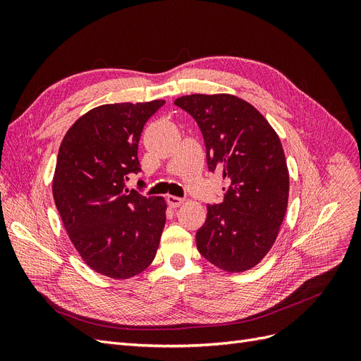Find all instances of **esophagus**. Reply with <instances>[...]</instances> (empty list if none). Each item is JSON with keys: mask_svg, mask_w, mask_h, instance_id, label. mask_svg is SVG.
Here are the masks:
<instances>
[{"mask_svg": "<svg viewBox=\"0 0 361 361\" xmlns=\"http://www.w3.org/2000/svg\"><path fill=\"white\" fill-rule=\"evenodd\" d=\"M167 202H169V204H170L171 207H179L185 200L180 199V197H176V195H169Z\"/></svg>", "mask_w": 361, "mask_h": 361, "instance_id": "obj_1", "label": "esophagus"}]
</instances>
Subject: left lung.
<instances>
[{
  "instance_id": "8db88e82",
  "label": "left lung",
  "mask_w": 361,
  "mask_h": 361,
  "mask_svg": "<svg viewBox=\"0 0 361 361\" xmlns=\"http://www.w3.org/2000/svg\"><path fill=\"white\" fill-rule=\"evenodd\" d=\"M180 106L197 122L207 169L223 174L221 203L207 204L195 233L200 255L227 272L256 267L276 243L288 209L289 171L280 138L256 108L233 94H188Z\"/></svg>"
}]
</instances>
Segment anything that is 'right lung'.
<instances>
[{"label": "right lung", "instance_id": "right-lung-1", "mask_svg": "<svg viewBox=\"0 0 361 361\" xmlns=\"http://www.w3.org/2000/svg\"><path fill=\"white\" fill-rule=\"evenodd\" d=\"M164 104L96 106L76 120L61 141L54 202L76 251L106 277H134L157 255L166 200L128 190L126 182L141 171L138 141Z\"/></svg>", "mask_w": 361, "mask_h": 361}]
</instances>
